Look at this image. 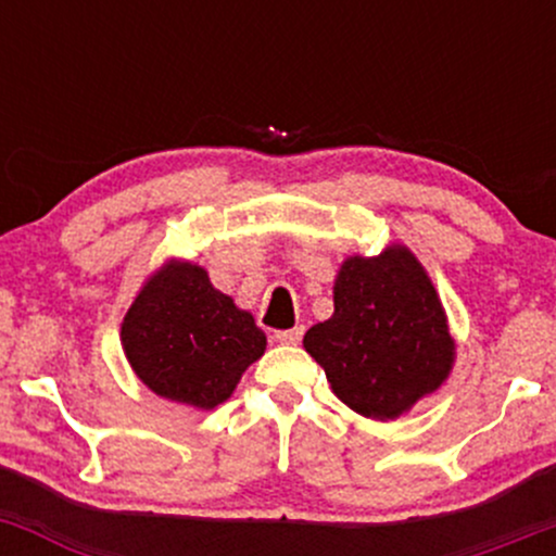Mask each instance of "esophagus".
<instances>
[{
    "mask_svg": "<svg viewBox=\"0 0 556 556\" xmlns=\"http://www.w3.org/2000/svg\"><path fill=\"white\" fill-rule=\"evenodd\" d=\"M300 337H303V327L274 331V342H279V344H298Z\"/></svg>",
    "mask_w": 556,
    "mask_h": 556,
    "instance_id": "obj_1",
    "label": "esophagus"
}]
</instances>
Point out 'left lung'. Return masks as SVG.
<instances>
[{
    "mask_svg": "<svg viewBox=\"0 0 556 556\" xmlns=\"http://www.w3.org/2000/svg\"><path fill=\"white\" fill-rule=\"evenodd\" d=\"M331 392L363 418L394 420L444 384L455 340L442 298L410 248L348 256L334 279V314L303 337Z\"/></svg>",
    "mask_w": 556,
    "mask_h": 556,
    "instance_id": "obj_1",
    "label": "left lung"
}]
</instances>
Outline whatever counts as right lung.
I'll list each match as a JSON object with an SVG mask.
<instances>
[{"label": "right lung", "mask_w": 556, "mask_h": 556, "mask_svg": "<svg viewBox=\"0 0 556 556\" xmlns=\"http://www.w3.org/2000/svg\"><path fill=\"white\" fill-rule=\"evenodd\" d=\"M125 358L151 392L214 410L232 397L266 350L253 316L235 305L193 261L169 258L146 279L123 318Z\"/></svg>", "instance_id": "right-lung-1"}]
</instances>
